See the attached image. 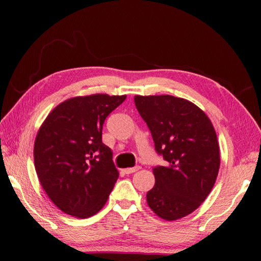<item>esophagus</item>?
Returning a JSON list of instances; mask_svg holds the SVG:
<instances>
[{"label":"esophagus","mask_w":261,"mask_h":261,"mask_svg":"<svg viewBox=\"0 0 261 261\" xmlns=\"http://www.w3.org/2000/svg\"><path fill=\"white\" fill-rule=\"evenodd\" d=\"M140 169L139 166H136V167H132V168H126L124 169V173L125 174H132V173H136V171H138Z\"/></svg>","instance_id":"esophagus-1"}]
</instances>
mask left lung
Segmentation results:
<instances>
[{
    "label": "left lung",
    "instance_id": "1",
    "mask_svg": "<svg viewBox=\"0 0 261 261\" xmlns=\"http://www.w3.org/2000/svg\"><path fill=\"white\" fill-rule=\"evenodd\" d=\"M135 105L166 161L153 168L155 184L146 194L147 204L163 220L184 218L202 204L218 177L214 126L199 107L173 95H136Z\"/></svg>",
    "mask_w": 261,
    "mask_h": 261
}]
</instances>
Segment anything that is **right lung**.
<instances>
[{"instance_id":"add662e5","label":"right lung","mask_w":261,"mask_h":261,"mask_svg":"<svg viewBox=\"0 0 261 261\" xmlns=\"http://www.w3.org/2000/svg\"><path fill=\"white\" fill-rule=\"evenodd\" d=\"M126 95L92 94L51 110L34 141V166L49 199L86 219L102 208L118 178L113 152L102 143L106 117Z\"/></svg>"}]
</instances>
